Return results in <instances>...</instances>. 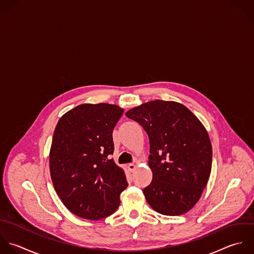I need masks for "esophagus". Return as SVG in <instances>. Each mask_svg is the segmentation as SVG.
Wrapping results in <instances>:
<instances>
[{
  "label": "esophagus",
  "instance_id": "1",
  "mask_svg": "<svg viewBox=\"0 0 254 254\" xmlns=\"http://www.w3.org/2000/svg\"><path fill=\"white\" fill-rule=\"evenodd\" d=\"M127 168H128V170H129L130 172H133V171L135 170L136 166H135L133 163H130V164H128V165H127Z\"/></svg>",
  "mask_w": 254,
  "mask_h": 254
}]
</instances>
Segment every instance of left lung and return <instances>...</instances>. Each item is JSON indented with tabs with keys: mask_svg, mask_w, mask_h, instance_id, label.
<instances>
[{
	"mask_svg": "<svg viewBox=\"0 0 254 254\" xmlns=\"http://www.w3.org/2000/svg\"><path fill=\"white\" fill-rule=\"evenodd\" d=\"M126 116L149 138L152 181L142 191L147 203L166 216L191 210L212 169V144L204 126L185 106L161 100L142 104Z\"/></svg>",
	"mask_w": 254,
	"mask_h": 254,
	"instance_id": "8db88e82",
	"label": "left lung"
}]
</instances>
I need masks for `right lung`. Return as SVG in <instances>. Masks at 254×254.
Wrapping results in <instances>:
<instances>
[{
  "mask_svg": "<svg viewBox=\"0 0 254 254\" xmlns=\"http://www.w3.org/2000/svg\"><path fill=\"white\" fill-rule=\"evenodd\" d=\"M124 110L109 104H84L57 123L49 154L54 189L74 215L101 220L120 206L127 187L125 172L111 155L113 130Z\"/></svg>",
  "mask_w": 254,
  "mask_h": 254,
  "instance_id": "right-lung-1",
  "label": "right lung"
}]
</instances>
